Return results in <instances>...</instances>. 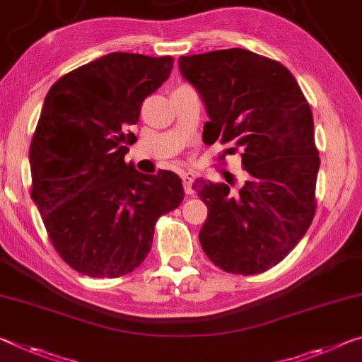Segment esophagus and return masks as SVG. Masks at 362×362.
<instances>
[{
  "instance_id": "34e87169",
  "label": "esophagus",
  "mask_w": 362,
  "mask_h": 362,
  "mask_svg": "<svg viewBox=\"0 0 362 362\" xmlns=\"http://www.w3.org/2000/svg\"><path fill=\"white\" fill-rule=\"evenodd\" d=\"M182 182H183V188H185V193L187 194H192L193 193V188H192V185H193V182H194V174L193 172H183L182 174Z\"/></svg>"
}]
</instances>
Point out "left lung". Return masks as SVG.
Returning a JSON list of instances; mask_svg holds the SVG:
<instances>
[{
	"label": "left lung",
	"instance_id": "left-lung-1",
	"mask_svg": "<svg viewBox=\"0 0 362 362\" xmlns=\"http://www.w3.org/2000/svg\"><path fill=\"white\" fill-rule=\"evenodd\" d=\"M179 67L206 105L203 140L242 151L248 180L197 179L208 206L199 243L214 266L230 274H261L305 237L315 214L319 151L313 111L288 69L279 61L230 48L182 56Z\"/></svg>",
	"mask_w": 362,
	"mask_h": 362
}]
</instances>
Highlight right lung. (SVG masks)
<instances>
[{
  "label": "right lung",
  "mask_w": 362,
  "mask_h": 362,
  "mask_svg": "<svg viewBox=\"0 0 362 362\" xmlns=\"http://www.w3.org/2000/svg\"><path fill=\"white\" fill-rule=\"evenodd\" d=\"M174 57L111 53L49 88L30 143L32 199L48 237L74 271L116 279L145 261L160 216L179 208L182 179L141 174L124 156L146 96Z\"/></svg>",
  "instance_id": "1"
}]
</instances>
